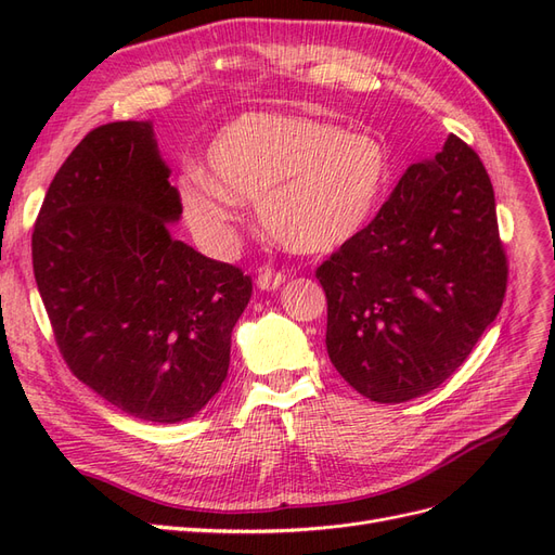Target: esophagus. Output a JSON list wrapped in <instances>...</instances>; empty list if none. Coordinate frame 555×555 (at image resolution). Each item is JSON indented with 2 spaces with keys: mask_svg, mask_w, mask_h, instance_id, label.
I'll return each mask as SVG.
<instances>
[{
  "mask_svg": "<svg viewBox=\"0 0 555 555\" xmlns=\"http://www.w3.org/2000/svg\"><path fill=\"white\" fill-rule=\"evenodd\" d=\"M284 280H287V275H284V273L271 271V268H263V271L257 278V287L266 289V292H275L278 287H282Z\"/></svg>",
  "mask_w": 555,
  "mask_h": 555,
  "instance_id": "1",
  "label": "esophagus"
}]
</instances>
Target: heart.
Instances as JSON below:
<instances>
[{
	"instance_id": "obj_1",
	"label": "heart",
	"mask_w": 555,
	"mask_h": 555,
	"mask_svg": "<svg viewBox=\"0 0 555 555\" xmlns=\"http://www.w3.org/2000/svg\"><path fill=\"white\" fill-rule=\"evenodd\" d=\"M206 169L180 178L201 243L227 249L241 198L257 201L263 231L300 255H324L373 222L391 184L386 145L310 117L247 113L217 133Z\"/></svg>"
}]
</instances>
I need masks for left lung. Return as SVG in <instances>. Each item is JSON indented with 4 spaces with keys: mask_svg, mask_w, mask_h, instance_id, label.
<instances>
[{
    "mask_svg": "<svg viewBox=\"0 0 555 555\" xmlns=\"http://www.w3.org/2000/svg\"><path fill=\"white\" fill-rule=\"evenodd\" d=\"M328 359L375 402H405L453 375L507 292L495 196L479 155L449 133L359 236L317 268Z\"/></svg>",
    "mask_w": 555,
    "mask_h": 555,
    "instance_id": "1",
    "label": "left lung"
}]
</instances>
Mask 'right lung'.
<instances>
[{
    "mask_svg": "<svg viewBox=\"0 0 555 555\" xmlns=\"http://www.w3.org/2000/svg\"><path fill=\"white\" fill-rule=\"evenodd\" d=\"M150 122L92 129L46 192L31 263L72 373L143 422L192 418L222 389L249 304L241 268L176 241L180 194Z\"/></svg>",
    "mask_w": 555,
    "mask_h": 555,
    "instance_id": "1",
    "label": "right lung"
}]
</instances>
